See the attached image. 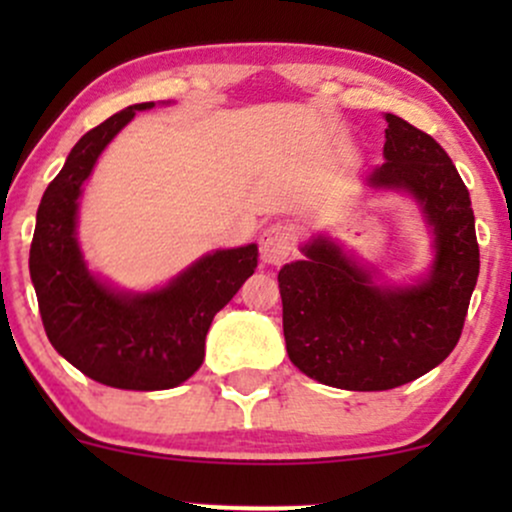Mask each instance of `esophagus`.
Wrapping results in <instances>:
<instances>
[{"label":"esophagus","mask_w":512,"mask_h":512,"mask_svg":"<svg viewBox=\"0 0 512 512\" xmlns=\"http://www.w3.org/2000/svg\"><path fill=\"white\" fill-rule=\"evenodd\" d=\"M293 231L284 223H274V226L264 228L260 236V257L264 264H272V267H279L289 260L293 252Z\"/></svg>","instance_id":"1"}]
</instances>
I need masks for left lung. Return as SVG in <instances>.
I'll return each instance as SVG.
<instances>
[{
	"label": "left lung",
	"instance_id": "obj_1",
	"mask_svg": "<svg viewBox=\"0 0 512 512\" xmlns=\"http://www.w3.org/2000/svg\"><path fill=\"white\" fill-rule=\"evenodd\" d=\"M385 122V163L366 185L414 199L431 233L428 272L414 284H387L325 233L279 272L291 363L339 390H392L443 363L479 276L472 199L450 156L402 117L385 113Z\"/></svg>",
	"mask_w": 512,
	"mask_h": 512
}]
</instances>
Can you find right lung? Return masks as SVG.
Here are the masks:
<instances>
[{"label":"right lung","mask_w":512,"mask_h":512,"mask_svg":"<svg viewBox=\"0 0 512 512\" xmlns=\"http://www.w3.org/2000/svg\"><path fill=\"white\" fill-rule=\"evenodd\" d=\"M137 103L86 132L40 199L31 243V281L45 334L62 358L117 390H170L204 361L211 320L257 269V245L214 250L151 291L117 289L88 269L76 238L79 197Z\"/></svg>","instance_id":"obj_1"}]
</instances>
